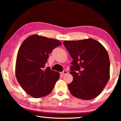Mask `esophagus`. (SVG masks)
<instances>
[{
  "label": "esophagus",
  "instance_id": "esophagus-1",
  "mask_svg": "<svg viewBox=\"0 0 121 121\" xmlns=\"http://www.w3.org/2000/svg\"><path fill=\"white\" fill-rule=\"evenodd\" d=\"M67 71H66V70H63L62 72L61 73V74L63 75L67 74Z\"/></svg>",
  "mask_w": 121,
  "mask_h": 121
}]
</instances>
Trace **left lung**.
Segmentation results:
<instances>
[{
  "mask_svg": "<svg viewBox=\"0 0 121 121\" xmlns=\"http://www.w3.org/2000/svg\"><path fill=\"white\" fill-rule=\"evenodd\" d=\"M63 45L73 60L70 73L73 81L68 85L71 94L83 100L97 97L110 76V61L106 48L92 38L65 40Z\"/></svg>",
  "mask_w": 121,
  "mask_h": 121,
  "instance_id": "left-lung-1",
  "label": "left lung"
}]
</instances>
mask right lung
<instances>
[{
  "instance_id": "right-lung-1",
  "label": "right lung",
  "mask_w": 121,
  "mask_h": 121,
  "mask_svg": "<svg viewBox=\"0 0 121 121\" xmlns=\"http://www.w3.org/2000/svg\"><path fill=\"white\" fill-rule=\"evenodd\" d=\"M62 45L58 40L34 35L20 46L16 57V77L26 93L35 98L44 97L52 91L59 73L45 68L48 54Z\"/></svg>"
}]
</instances>
